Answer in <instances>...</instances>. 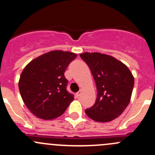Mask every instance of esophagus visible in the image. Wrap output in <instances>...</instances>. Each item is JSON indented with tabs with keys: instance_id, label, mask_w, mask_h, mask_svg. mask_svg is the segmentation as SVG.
<instances>
[{
	"instance_id": "obj_1",
	"label": "esophagus",
	"mask_w": 155,
	"mask_h": 155,
	"mask_svg": "<svg viewBox=\"0 0 155 155\" xmlns=\"http://www.w3.org/2000/svg\"><path fill=\"white\" fill-rule=\"evenodd\" d=\"M81 94H82V92H81V91L77 92V93L76 94V96L77 97H79V96H80V95H81Z\"/></svg>"
}]
</instances>
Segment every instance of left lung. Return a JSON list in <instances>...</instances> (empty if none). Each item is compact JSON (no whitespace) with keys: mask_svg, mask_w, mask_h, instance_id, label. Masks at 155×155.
<instances>
[{"mask_svg":"<svg viewBox=\"0 0 155 155\" xmlns=\"http://www.w3.org/2000/svg\"><path fill=\"white\" fill-rule=\"evenodd\" d=\"M90 68L97 91L94 106L85 109L90 118L108 122L119 116L129 104L134 78L125 64L115 58L99 52L80 54Z\"/></svg>","mask_w":155,"mask_h":155,"instance_id":"left-lung-1","label":"left lung"}]
</instances>
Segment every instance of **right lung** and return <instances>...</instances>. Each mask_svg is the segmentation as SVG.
<instances>
[{"label":"right lung","instance_id":"right-lung-1","mask_svg":"<svg viewBox=\"0 0 155 155\" xmlns=\"http://www.w3.org/2000/svg\"><path fill=\"white\" fill-rule=\"evenodd\" d=\"M76 58L75 53L55 50L34 59L23 70L18 82L20 94L37 118H58L73 101V94L67 90L64 72Z\"/></svg>","mask_w":155,"mask_h":155}]
</instances>
